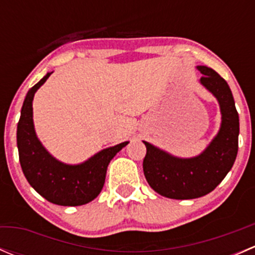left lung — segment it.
Listing matches in <instances>:
<instances>
[{
	"mask_svg": "<svg viewBox=\"0 0 255 255\" xmlns=\"http://www.w3.org/2000/svg\"><path fill=\"white\" fill-rule=\"evenodd\" d=\"M200 81L220 102L222 125L218 134L201 155L180 159L143 142L146 154L143 171L151 189L175 200L196 199L216 189L232 169L238 151L239 117L226 80L207 66H197Z\"/></svg>",
	"mask_w": 255,
	"mask_h": 255,
	"instance_id": "obj_1",
	"label": "left lung"
}]
</instances>
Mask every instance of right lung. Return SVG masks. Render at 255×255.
Wrapping results in <instances>:
<instances>
[{
    "mask_svg": "<svg viewBox=\"0 0 255 255\" xmlns=\"http://www.w3.org/2000/svg\"><path fill=\"white\" fill-rule=\"evenodd\" d=\"M51 75L48 73L28 91L17 126V145L23 174L45 200L60 206H80L99 196L113 156L128 144L101 150L80 165H66L50 155L38 140L33 126V97Z\"/></svg>",
    "mask_w": 255,
    "mask_h": 255,
    "instance_id": "1",
    "label": "right lung"
}]
</instances>
